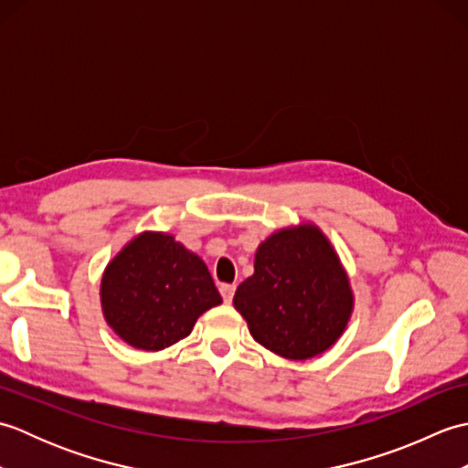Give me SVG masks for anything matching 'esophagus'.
Instances as JSON below:
<instances>
[{"instance_id":"34e87169","label":"esophagus","mask_w":468,"mask_h":468,"mask_svg":"<svg viewBox=\"0 0 468 468\" xmlns=\"http://www.w3.org/2000/svg\"><path fill=\"white\" fill-rule=\"evenodd\" d=\"M218 292H221V295H223V300L229 303L233 300V293H235V285L233 283H221L218 285Z\"/></svg>"}]
</instances>
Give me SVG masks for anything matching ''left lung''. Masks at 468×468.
I'll use <instances>...</instances> for the list:
<instances>
[{"label":"left lung","instance_id":"8db88e82","mask_svg":"<svg viewBox=\"0 0 468 468\" xmlns=\"http://www.w3.org/2000/svg\"><path fill=\"white\" fill-rule=\"evenodd\" d=\"M350 282L314 225L273 233L255 253V273L233 303L255 342L287 360H307L342 335L352 314Z\"/></svg>","mask_w":468,"mask_h":468}]
</instances>
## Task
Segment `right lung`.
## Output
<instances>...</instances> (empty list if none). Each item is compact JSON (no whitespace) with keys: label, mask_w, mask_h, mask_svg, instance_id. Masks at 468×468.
I'll use <instances>...</instances> for the list:
<instances>
[{"label":"right lung","mask_w":468,"mask_h":468,"mask_svg":"<svg viewBox=\"0 0 468 468\" xmlns=\"http://www.w3.org/2000/svg\"><path fill=\"white\" fill-rule=\"evenodd\" d=\"M106 322L138 350H165L191 334L197 317L223 300L201 257L175 237L143 233L108 263Z\"/></svg>","instance_id":"1"}]
</instances>
